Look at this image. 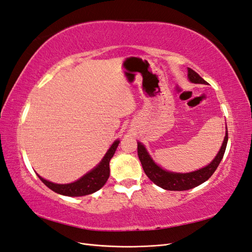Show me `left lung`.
I'll use <instances>...</instances> for the list:
<instances>
[{
  "label": "left lung",
  "instance_id": "left-lung-1",
  "mask_svg": "<svg viewBox=\"0 0 252 252\" xmlns=\"http://www.w3.org/2000/svg\"><path fill=\"white\" fill-rule=\"evenodd\" d=\"M189 79L190 82L196 84H208V82H205L196 71H193L190 68H189ZM227 143L228 131H225L222 146L216 158L213 159V162H211L208 166H205L204 168L189 173L169 172L160 168L159 166L153 162V159L148 154L145 147L140 143L137 144V153L145 173L154 184L167 190H188L202 184L206 180L211 178V176L217 169L219 163L221 162L225 148H227Z\"/></svg>",
  "mask_w": 252,
  "mask_h": 252
}]
</instances>
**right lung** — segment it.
<instances>
[{"label":"right lung","mask_w":252,"mask_h":252,"mask_svg":"<svg viewBox=\"0 0 252 252\" xmlns=\"http://www.w3.org/2000/svg\"><path fill=\"white\" fill-rule=\"evenodd\" d=\"M118 145L119 140H116L106 152L105 157L103 158L101 163L96 166L94 169L88 172L87 175L82 177L80 180H77V181L73 183L55 184L42 179L40 176H37L50 189H52L57 193H61V195L70 197L90 195V193L99 190L102 186L106 183L109 177V160H111V158L115 154V151L117 149Z\"/></svg>","instance_id":"right-lung-1"}]
</instances>
